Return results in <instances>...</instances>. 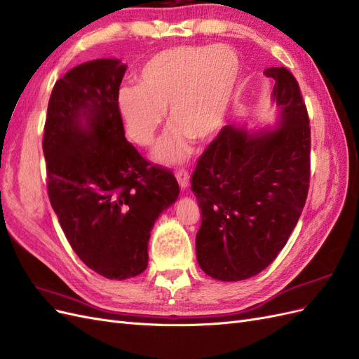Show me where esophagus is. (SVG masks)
Here are the masks:
<instances>
[{"instance_id": "esophagus-1", "label": "esophagus", "mask_w": 359, "mask_h": 359, "mask_svg": "<svg viewBox=\"0 0 359 359\" xmlns=\"http://www.w3.org/2000/svg\"><path fill=\"white\" fill-rule=\"evenodd\" d=\"M177 180H178V184L181 186V189H186L189 186V172L186 169H180L177 172Z\"/></svg>"}]
</instances>
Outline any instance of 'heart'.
Here are the masks:
<instances>
[{"mask_svg": "<svg viewBox=\"0 0 359 359\" xmlns=\"http://www.w3.org/2000/svg\"><path fill=\"white\" fill-rule=\"evenodd\" d=\"M240 62L226 46H180L149 58L137 74V88L118 94L127 133L149 145L169 109L172 130L156 148V157L180 163L190 153V137L206 140L219 132L238 81Z\"/></svg>", "mask_w": 359, "mask_h": 359, "instance_id": "obj_1", "label": "heart"}]
</instances>
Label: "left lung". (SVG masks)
<instances>
[{
  "mask_svg": "<svg viewBox=\"0 0 359 359\" xmlns=\"http://www.w3.org/2000/svg\"><path fill=\"white\" fill-rule=\"evenodd\" d=\"M273 78L280 127L264 135L224 126L191 175L202 222L196 255L203 273L222 281L264 271L297 226L310 186V119L299 85L286 67Z\"/></svg>",
  "mask_w": 359,
  "mask_h": 359,
  "instance_id": "1",
  "label": "left lung"
}]
</instances>
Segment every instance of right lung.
<instances>
[{"mask_svg": "<svg viewBox=\"0 0 359 359\" xmlns=\"http://www.w3.org/2000/svg\"><path fill=\"white\" fill-rule=\"evenodd\" d=\"M126 66L94 60L53 85L43 135L48 194L73 252L106 278L144 273L154 222L177 201L168 168L126 139L118 94Z\"/></svg>", "mask_w": 359, "mask_h": 359, "instance_id": "right-lung-1", "label": "right lung"}]
</instances>
